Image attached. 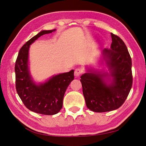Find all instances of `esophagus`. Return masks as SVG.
<instances>
[{
  "label": "esophagus",
  "mask_w": 146,
  "mask_h": 146,
  "mask_svg": "<svg viewBox=\"0 0 146 146\" xmlns=\"http://www.w3.org/2000/svg\"><path fill=\"white\" fill-rule=\"evenodd\" d=\"M82 73V70L80 69H76L75 70V72H74V76L76 77H79L80 76Z\"/></svg>",
  "instance_id": "1"
}]
</instances>
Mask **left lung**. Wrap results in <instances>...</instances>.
I'll list each match as a JSON object with an SVG mask.
<instances>
[{
    "mask_svg": "<svg viewBox=\"0 0 146 146\" xmlns=\"http://www.w3.org/2000/svg\"><path fill=\"white\" fill-rule=\"evenodd\" d=\"M111 35V48L102 50L110 74H100L92 69L80 77L86 107L94 112H107L119 108L125 101L133 83L131 59L127 47L118 36L112 33ZM108 76L112 77L110 84L105 80Z\"/></svg>",
    "mask_w": 146,
    "mask_h": 146,
    "instance_id": "left-lung-1",
    "label": "left lung"
}]
</instances>
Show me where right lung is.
Segmentation results:
<instances>
[{
  "label": "right lung",
  "mask_w": 146,
  "mask_h": 146,
  "mask_svg": "<svg viewBox=\"0 0 146 146\" xmlns=\"http://www.w3.org/2000/svg\"><path fill=\"white\" fill-rule=\"evenodd\" d=\"M55 31L43 30L31 38L21 48L15 63L16 89L24 105L35 113L54 115L63 107L66 89L74 78V70L53 76L44 83L36 85L29 70V50L31 44L45 34Z\"/></svg>",
  "instance_id": "obj_1"
}]
</instances>
